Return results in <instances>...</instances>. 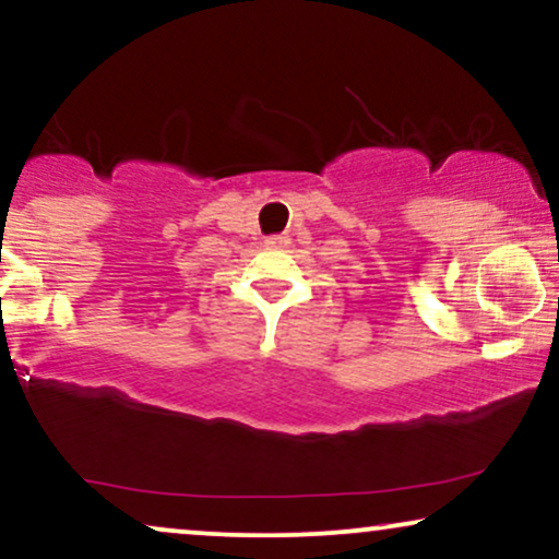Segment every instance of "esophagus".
<instances>
[{
    "label": "esophagus",
    "mask_w": 559,
    "mask_h": 559,
    "mask_svg": "<svg viewBox=\"0 0 559 559\" xmlns=\"http://www.w3.org/2000/svg\"><path fill=\"white\" fill-rule=\"evenodd\" d=\"M286 245H288V239L281 237V234H278V237H267L265 239V247H286Z\"/></svg>",
    "instance_id": "34e87169"
}]
</instances>
